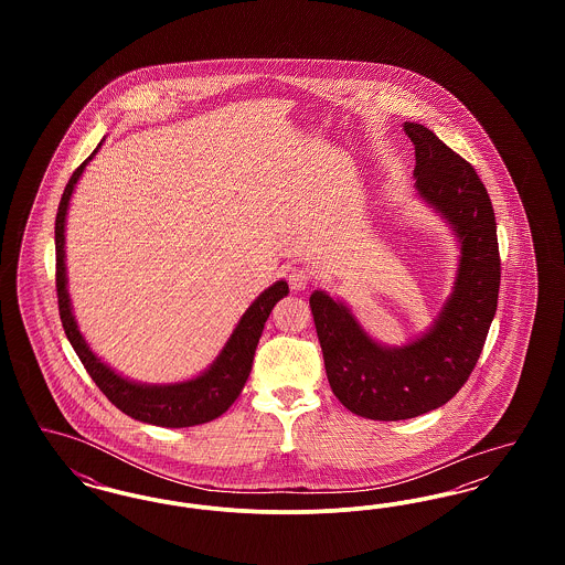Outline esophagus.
<instances>
[{"instance_id": "34e87169", "label": "esophagus", "mask_w": 565, "mask_h": 565, "mask_svg": "<svg viewBox=\"0 0 565 565\" xmlns=\"http://www.w3.org/2000/svg\"><path fill=\"white\" fill-rule=\"evenodd\" d=\"M288 281H290V288L298 292V290H305L309 286L311 275H309V270L302 269V267H295V269H290Z\"/></svg>"}]
</instances>
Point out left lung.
I'll use <instances>...</instances> for the list:
<instances>
[{
	"instance_id": "obj_1",
	"label": "left lung",
	"mask_w": 565,
	"mask_h": 565,
	"mask_svg": "<svg viewBox=\"0 0 565 565\" xmlns=\"http://www.w3.org/2000/svg\"><path fill=\"white\" fill-rule=\"evenodd\" d=\"M415 143V190L459 243L454 292L430 328L401 348L376 343L350 307L316 290L309 305L334 396L351 413L398 422L449 403L483 351L498 309L500 252L491 199L475 167L430 129L404 122Z\"/></svg>"
}]
</instances>
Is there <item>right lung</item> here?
<instances>
[{
    "label": "right lung",
    "mask_w": 565,
    "mask_h": 565,
    "mask_svg": "<svg viewBox=\"0 0 565 565\" xmlns=\"http://www.w3.org/2000/svg\"><path fill=\"white\" fill-rule=\"evenodd\" d=\"M102 143L104 139L93 150V154L72 173L67 186L63 190L56 220H54L56 298H58V316L65 328V334L72 348L78 353L86 373L108 396L109 403L120 408L125 415L134 417L137 422L161 426V428H190V426L207 424L215 417H220L222 413H226L228 406L239 398L243 385L252 371L254 353L260 341L265 322L275 302L290 292L288 284L284 279L275 281L247 307L242 320L235 326L233 334L228 337L226 345L201 375L192 376L189 381H180V383L152 385V383H137L109 369L108 364L102 362V358L88 348V343L82 337L74 309H72V298L67 292V267H65V217L70 210V199L86 164L99 152Z\"/></svg>",
    "instance_id": "add662e5"
}]
</instances>
